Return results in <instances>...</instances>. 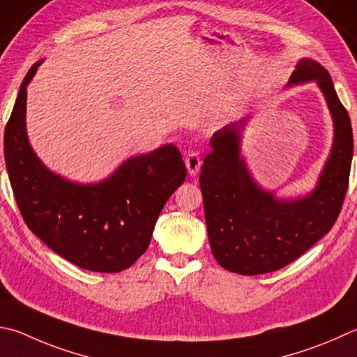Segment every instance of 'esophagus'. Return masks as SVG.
<instances>
[{
	"label": "esophagus",
	"mask_w": 357,
	"mask_h": 357,
	"mask_svg": "<svg viewBox=\"0 0 357 357\" xmlns=\"http://www.w3.org/2000/svg\"><path fill=\"white\" fill-rule=\"evenodd\" d=\"M184 162H185L187 172H189L190 176H195V174L199 172V168H201V158H199V154L195 153V151H192V153L187 154Z\"/></svg>",
	"instance_id": "esophagus-1"
}]
</instances>
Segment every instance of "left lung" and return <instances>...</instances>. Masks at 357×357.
<instances>
[{
    "label": "left lung",
    "instance_id": "8db88e82",
    "mask_svg": "<svg viewBox=\"0 0 357 357\" xmlns=\"http://www.w3.org/2000/svg\"><path fill=\"white\" fill-rule=\"evenodd\" d=\"M317 81L334 120V145L317 189L306 198L276 199L251 179L241 159L243 120L220 129L201 167L199 185L211 250L232 273L252 276L286 267L328 234L347 195L353 159V129L328 71L303 59L290 82Z\"/></svg>",
    "mask_w": 357,
    "mask_h": 357
}]
</instances>
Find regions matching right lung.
<instances>
[{
	"mask_svg": "<svg viewBox=\"0 0 357 357\" xmlns=\"http://www.w3.org/2000/svg\"><path fill=\"white\" fill-rule=\"evenodd\" d=\"M40 63L23 79L4 131V160L18 209L28 228L71 264L100 273L126 270L146 251L162 207L184 183L183 156L168 144L128 159L93 185L51 173L32 151L24 126L26 86Z\"/></svg>",
	"mask_w": 357,
	"mask_h": 357,
	"instance_id": "right-lung-1",
	"label": "right lung"
}]
</instances>
